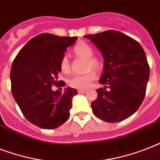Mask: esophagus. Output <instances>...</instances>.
<instances>
[{
    "label": "esophagus",
    "instance_id": "esophagus-1",
    "mask_svg": "<svg viewBox=\"0 0 160 160\" xmlns=\"http://www.w3.org/2000/svg\"><path fill=\"white\" fill-rule=\"evenodd\" d=\"M86 92V90H78V93H79V94H84V93H85Z\"/></svg>",
    "mask_w": 160,
    "mask_h": 160
}]
</instances>
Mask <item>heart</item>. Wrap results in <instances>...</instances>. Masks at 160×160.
Listing matches in <instances>:
<instances>
[{"label":"heart","mask_w":160,"mask_h":160,"mask_svg":"<svg viewBox=\"0 0 160 160\" xmlns=\"http://www.w3.org/2000/svg\"><path fill=\"white\" fill-rule=\"evenodd\" d=\"M74 53L77 56L87 59V70H100L102 67V62L100 59L93 56L94 55V50L89 44L85 42H79L76 46L74 47ZM60 70L63 73H69L70 70V62L68 60L67 56H63L60 62ZM96 74L94 70H90L87 74L82 75H75L70 77L67 80V84L70 87L78 89V90H85L90 85L93 80H95Z\"/></svg>","instance_id":"b5f03b06"}]
</instances>
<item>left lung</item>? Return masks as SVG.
<instances>
[{
	"instance_id": "1",
	"label": "left lung",
	"mask_w": 160,
	"mask_h": 160,
	"mask_svg": "<svg viewBox=\"0 0 160 160\" xmlns=\"http://www.w3.org/2000/svg\"><path fill=\"white\" fill-rule=\"evenodd\" d=\"M101 52L104 70L93 113L104 121L116 123L137 111L144 100L149 78L146 55L140 44L119 31L110 30L87 35Z\"/></svg>"
}]
</instances>
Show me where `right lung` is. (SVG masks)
I'll return each instance as SVG.
<instances>
[{
  "label": "right lung",
  "mask_w": 160,
  "mask_h": 160,
  "mask_svg": "<svg viewBox=\"0 0 160 160\" xmlns=\"http://www.w3.org/2000/svg\"><path fill=\"white\" fill-rule=\"evenodd\" d=\"M77 37L40 34L27 42L15 58L11 70V92L28 121L46 129L58 128L70 116L72 98L77 90L67 87L61 92L58 85L60 62ZM65 83L62 82L60 86Z\"/></svg>",
  "instance_id": "obj_1"
}]
</instances>
